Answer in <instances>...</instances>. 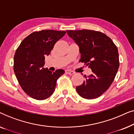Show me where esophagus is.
Masks as SVG:
<instances>
[{"mask_svg":"<svg viewBox=\"0 0 134 134\" xmlns=\"http://www.w3.org/2000/svg\"><path fill=\"white\" fill-rule=\"evenodd\" d=\"M65 73H66V74L70 75H73V74H75L74 71H70V70H66L65 71Z\"/></svg>","mask_w":134,"mask_h":134,"instance_id":"obj_1","label":"esophagus"}]
</instances>
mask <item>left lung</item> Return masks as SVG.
<instances>
[{
  "label": "left lung",
  "mask_w": 134,
  "mask_h": 134,
  "mask_svg": "<svg viewBox=\"0 0 134 134\" xmlns=\"http://www.w3.org/2000/svg\"><path fill=\"white\" fill-rule=\"evenodd\" d=\"M67 35L79 46L81 59L92 73L76 87L78 93L84 98H97L108 89L119 68L116 46L110 37L99 31L89 30H67Z\"/></svg>",
  "instance_id": "obj_1"
}]
</instances>
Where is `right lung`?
I'll return each mask as SVG.
<instances>
[{"label": "right lung", "mask_w": 134, "mask_h": 134, "mask_svg": "<svg viewBox=\"0 0 134 134\" xmlns=\"http://www.w3.org/2000/svg\"><path fill=\"white\" fill-rule=\"evenodd\" d=\"M66 32L53 30L35 31L26 37L14 56V71L19 83L29 97L37 100L50 97L55 90L57 80L64 73L58 69L52 73L44 68L45 56Z\"/></svg>", "instance_id": "1"}]
</instances>
